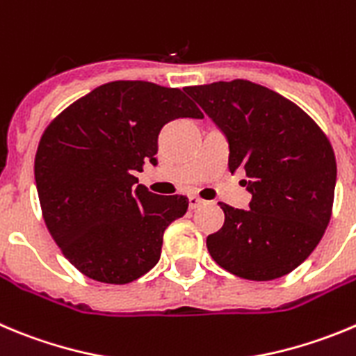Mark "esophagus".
Instances as JSON below:
<instances>
[{"mask_svg": "<svg viewBox=\"0 0 356 356\" xmlns=\"http://www.w3.org/2000/svg\"><path fill=\"white\" fill-rule=\"evenodd\" d=\"M203 203H204V201L201 200V197H197V195H191V197H188V207H191V210L200 208Z\"/></svg>", "mask_w": 356, "mask_h": 356, "instance_id": "esophagus-1", "label": "esophagus"}]
</instances>
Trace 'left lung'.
I'll return each mask as SVG.
<instances>
[{"label":"left lung","mask_w":356,"mask_h":356,"mask_svg":"<svg viewBox=\"0 0 356 356\" xmlns=\"http://www.w3.org/2000/svg\"><path fill=\"white\" fill-rule=\"evenodd\" d=\"M229 143V171H243L250 210L218 203L226 220L207 238L218 266L273 280L302 265L325 234L337 164L330 141L296 104L250 81L187 86Z\"/></svg>","instance_id":"obj_1"}]
</instances>
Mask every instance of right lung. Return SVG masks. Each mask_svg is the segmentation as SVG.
<instances>
[{
	"label": "right lung",
	"mask_w": 356,
	"mask_h": 356,
	"mask_svg": "<svg viewBox=\"0 0 356 356\" xmlns=\"http://www.w3.org/2000/svg\"><path fill=\"white\" fill-rule=\"evenodd\" d=\"M175 118H203L178 88L113 81L47 125L35 155L45 226L81 273L106 284L139 279L161 259L164 231L187 195H159L136 171L156 164V139Z\"/></svg>",
	"instance_id": "1"
}]
</instances>
